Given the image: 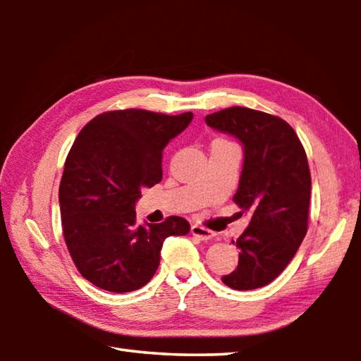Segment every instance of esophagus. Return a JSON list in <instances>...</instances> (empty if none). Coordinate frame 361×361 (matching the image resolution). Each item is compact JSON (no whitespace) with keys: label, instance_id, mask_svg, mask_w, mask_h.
Listing matches in <instances>:
<instances>
[{"label":"esophagus","instance_id":"esophagus-1","mask_svg":"<svg viewBox=\"0 0 361 361\" xmlns=\"http://www.w3.org/2000/svg\"><path fill=\"white\" fill-rule=\"evenodd\" d=\"M191 232L194 237H197V239H200V240H210L212 237L215 235L210 229H207V228H204V226H199V224H194L191 228Z\"/></svg>","mask_w":361,"mask_h":361}]
</instances>
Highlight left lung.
Here are the masks:
<instances>
[{
    "label": "left lung",
    "instance_id": "8db88e82",
    "mask_svg": "<svg viewBox=\"0 0 361 361\" xmlns=\"http://www.w3.org/2000/svg\"><path fill=\"white\" fill-rule=\"evenodd\" d=\"M207 126L243 145V169L234 202L252 221L232 243L239 266L224 276L234 290L271 283L296 255L307 232L310 170L304 146L288 122L252 108L231 106L209 114Z\"/></svg>",
    "mask_w": 361,
    "mask_h": 361
}]
</instances>
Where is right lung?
<instances>
[{
  "mask_svg": "<svg viewBox=\"0 0 361 361\" xmlns=\"http://www.w3.org/2000/svg\"><path fill=\"white\" fill-rule=\"evenodd\" d=\"M192 113L106 111L87 122L66 156L59 188L63 239L81 276L102 290L129 293L154 276L169 235H186L181 216L137 224L142 188L162 180V151Z\"/></svg>",
  "mask_w": 361,
  "mask_h": 361,
  "instance_id": "obj_1",
  "label": "right lung"
}]
</instances>
